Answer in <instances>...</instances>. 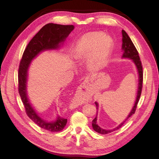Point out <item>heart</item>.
Masks as SVG:
<instances>
[{"label": "heart", "mask_w": 159, "mask_h": 159, "mask_svg": "<svg viewBox=\"0 0 159 159\" xmlns=\"http://www.w3.org/2000/svg\"><path fill=\"white\" fill-rule=\"evenodd\" d=\"M112 48V40L102 32H92L84 35L77 42L73 55L76 58L88 56L97 66H103Z\"/></svg>", "instance_id": "heart-1"}]
</instances>
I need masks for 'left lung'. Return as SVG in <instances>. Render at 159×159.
Returning a JSON list of instances; mask_svg holds the SVG:
<instances>
[{"label": "left lung", "instance_id": "1", "mask_svg": "<svg viewBox=\"0 0 159 159\" xmlns=\"http://www.w3.org/2000/svg\"><path fill=\"white\" fill-rule=\"evenodd\" d=\"M122 49L124 50V54H123V57L124 58H129L133 59L134 63H135V65L137 66V68L138 70V73H139V87H138V92H137V99L135 101V104H134V106L133 107V109H132L131 112L130 114L128 115V116L127 118L122 123L120 124L119 126L116 127V128H114L113 130H104L102 128H101L100 126H98V125L97 124L96 121H97V114L96 117L94 118L92 121V126L93 130H95L97 133H98L100 134H106L108 133H110L111 132L115 131L116 130H118L119 128H120L121 126H123L124 124L126 122V121L128 120V118L131 117L135 113L136 109H137V104L139 102V100L140 98L141 92H142V87H143V66L142 64H141V61L140 60V57L139 55V52H138L137 48H135V46L133 44V42L131 41L130 38H129V36L128 35L127 33L125 32L124 30H122ZM96 109H98V104L96 102Z\"/></svg>", "mask_w": 159, "mask_h": 159}]
</instances>
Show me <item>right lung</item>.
<instances>
[{
    "mask_svg": "<svg viewBox=\"0 0 159 159\" xmlns=\"http://www.w3.org/2000/svg\"><path fill=\"white\" fill-rule=\"evenodd\" d=\"M74 29L73 25H61L49 23L39 30L28 43L23 52L18 69V92L25 108L26 113L34 122L43 129L50 132L62 130L67 124V119L58 117L55 122H47L35 113L26 96V85L27 70L32 59L41 51L56 49Z\"/></svg>",
    "mask_w": 159,
    "mask_h": 159,
    "instance_id": "right-lung-1",
    "label": "right lung"
}]
</instances>
